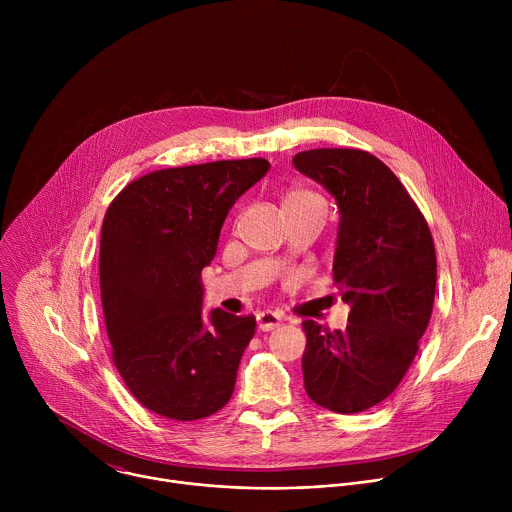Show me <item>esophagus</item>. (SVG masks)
<instances>
[{
	"label": "esophagus",
	"instance_id": "1",
	"mask_svg": "<svg viewBox=\"0 0 512 512\" xmlns=\"http://www.w3.org/2000/svg\"><path fill=\"white\" fill-rule=\"evenodd\" d=\"M281 324V316L275 312H261L257 314V328L261 332H271Z\"/></svg>",
	"mask_w": 512,
	"mask_h": 512
}]
</instances>
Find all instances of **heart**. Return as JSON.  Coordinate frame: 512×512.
Returning a JSON list of instances; mask_svg holds the SVG:
<instances>
[{"label":"heart","instance_id":"1","mask_svg":"<svg viewBox=\"0 0 512 512\" xmlns=\"http://www.w3.org/2000/svg\"><path fill=\"white\" fill-rule=\"evenodd\" d=\"M314 204H324V200H322L318 194L310 192V190L296 188V190H289V192L283 196V208H285V210L314 206Z\"/></svg>","mask_w":512,"mask_h":512}]
</instances>
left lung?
<instances>
[{
    "label": "left lung",
    "instance_id": "1",
    "mask_svg": "<svg viewBox=\"0 0 512 512\" xmlns=\"http://www.w3.org/2000/svg\"><path fill=\"white\" fill-rule=\"evenodd\" d=\"M294 166L338 202L332 265L350 304L344 330L302 324L308 397L350 415L385 401L403 381L431 318L435 247L415 200L373 154L352 148L300 152Z\"/></svg>",
    "mask_w": 512,
    "mask_h": 512
}]
</instances>
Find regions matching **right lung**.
I'll return each instance as SVG.
<instances>
[{
  "mask_svg": "<svg viewBox=\"0 0 512 512\" xmlns=\"http://www.w3.org/2000/svg\"><path fill=\"white\" fill-rule=\"evenodd\" d=\"M269 170L263 158L166 168L129 182L109 204L99 253L111 358L129 393L176 421L223 409L255 316L202 320L200 273L237 198Z\"/></svg>",
  "mask_w": 512,
  "mask_h": 512,
  "instance_id": "1",
  "label": "right lung"
}]
</instances>
